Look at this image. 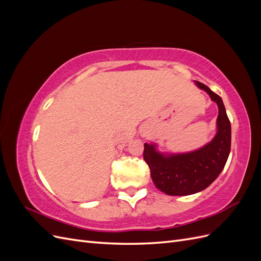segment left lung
Returning a JSON list of instances; mask_svg holds the SVG:
<instances>
[{"label":"left lung","instance_id":"left-lung-1","mask_svg":"<svg viewBox=\"0 0 261 261\" xmlns=\"http://www.w3.org/2000/svg\"><path fill=\"white\" fill-rule=\"evenodd\" d=\"M195 83L218 105L215 138L196 151L178 154H163L156 151L154 145L145 144L144 159L153 183L158 189L171 196L192 195L207 188L222 172L231 151V123L222 99L206 85Z\"/></svg>","mask_w":261,"mask_h":261}]
</instances>
